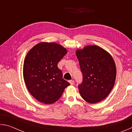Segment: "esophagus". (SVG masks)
<instances>
[{
  "mask_svg": "<svg viewBox=\"0 0 132 132\" xmlns=\"http://www.w3.org/2000/svg\"><path fill=\"white\" fill-rule=\"evenodd\" d=\"M69 82H70V84L71 85H73V84H75L74 80H69Z\"/></svg>",
  "mask_w": 132,
  "mask_h": 132,
  "instance_id": "1",
  "label": "esophagus"
}]
</instances>
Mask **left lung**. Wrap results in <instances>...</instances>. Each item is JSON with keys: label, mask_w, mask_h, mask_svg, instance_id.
<instances>
[{"label": "left lung", "mask_w": 132, "mask_h": 132, "mask_svg": "<svg viewBox=\"0 0 132 132\" xmlns=\"http://www.w3.org/2000/svg\"><path fill=\"white\" fill-rule=\"evenodd\" d=\"M82 75L78 88L81 97L88 103L101 101L114 86L117 69L112 57L100 46H87L76 52Z\"/></svg>", "instance_id": "left-lung-1"}]
</instances>
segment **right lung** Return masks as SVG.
<instances>
[{
  "label": "right lung",
  "mask_w": 132,
  "mask_h": 132,
  "mask_svg": "<svg viewBox=\"0 0 132 132\" xmlns=\"http://www.w3.org/2000/svg\"><path fill=\"white\" fill-rule=\"evenodd\" d=\"M66 48L54 42H41L27 54L23 77L30 94L38 101L50 104L57 101L70 84L63 79L57 63L67 53Z\"/></svg>",
  "instance_id": "1"
}]
</instances>
